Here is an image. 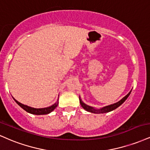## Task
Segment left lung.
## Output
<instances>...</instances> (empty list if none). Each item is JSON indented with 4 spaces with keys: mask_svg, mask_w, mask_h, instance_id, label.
<instances>
[{
    "mask_svg": "<svg viewBox=\"0 0 150 150\" xmlns=\"http://www.w3.org/2000/svg\"><path fill=\"white\" fill-rule=\"evenodd\" d=\"M131 90L129 91V93H128L127 95H126L123 98L121 99L120 101L110 105L105 106V107L100 108V109H97V108L91 107V106H89V105H88L85 104L82 100V99H81L80 96H79V99H80V103L81 106H82V107L84 108V109L86 111L89 112L95 113V114H102V113L109 112L114 110L116 109V108L120 107L121 105L128 98V97L129 96V95H130V93H131Z\"/></svg>",
    "mask_w": 150,
    "mask_h": 150,
    "instance_id": "8db88e82",
    "label": "left lung"
}]
</instances>
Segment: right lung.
<instances>
[{
	"mask_svg": "<svg viewBox=\"0 0 150 150\" xmlns=\"http://www.w3.org/2000/svg\"><path fill=\"white\" fill-rule=\"evenodd\" d=\"M14 101L17 103L19 105L21 108H23V109L25 111H26L27 112L30 113V114H33V115H42L50 114V112H52L57 107L58 104H59V99H58L57 101L54 104L50 106V107H47L44 108H34L30 107V106L26 105H23L22 103H21L17 101L16 99L14 98Z\"/></svg>",
	"mask_w": 150,
	"mask_h": 150,
	"instance_id": "1",
	"label": "right lung"
}]
</instances>
